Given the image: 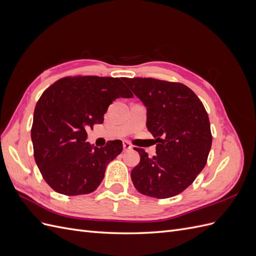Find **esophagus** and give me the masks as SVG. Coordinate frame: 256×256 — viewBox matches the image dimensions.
Listing matches in <instances>:
<instances>
[{
    "label": "esophagus",
    "mask_w": 256,
    "mask_h": 256,
    "mask_svg": "<svg viewBox=\"0 0 256 256\" xmlns=\"http://www.w3.org/2000/svg\"><path fill=\"white\" fill-rule=\"evenodd\" d=\"M122 147H124V150H129L132 148V145H131L130 142L128 141H122Z\"/></svg>",
    "instance_id": "esophagus-1"
}]
</instances>
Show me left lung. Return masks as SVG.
Here are the masks:
<instances>
[{
    "mask_svg": "<svg viewBox=\"0 0 256 256\" xmlns=\"http://www.w3.org/2000/svg\"><path fill=\"white\" fill-rule=\"evenodd\" d=\"M147 108L146 127L156 138V154L131 171L136 189L144 196L168 198L180 194L204 168L212 136L202 102L182 83L152 78H122Z\"/></svg>",
    "mask_w": 256,
    "mask_h": 256,
    "instance_id": "8db88e82",
    "label": "left lung"
}]
</instances>
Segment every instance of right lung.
<instances>
[{"label":"right lung","mask_w":256,"mask_h":256,"mask_svg":"<svg viewBox=\"0 0 256 256\" xmlns=\"http://www.w3.org/2000/svg\"><path fill=\"white\" fill-rule=\"evenodd\" d=\"M120 97H134L122 79L97 76H67L44 92L30 138L36 164L54 191L72 196L98 188L122 143L109 141L98 148L86 142V130L102 124L108 106Z\"/></svg>","instance_id":"obj_1"}]
</instances>
